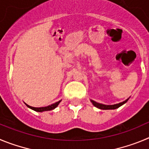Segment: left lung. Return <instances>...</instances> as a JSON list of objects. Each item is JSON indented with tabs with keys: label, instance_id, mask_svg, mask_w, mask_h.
<instances>
[{
	"label": "left lung",
	"instance_id": "1",
	"mask_svg": "<svg viewBox=\"0 0 149 149\" xmlns=\"http://www.w3.org/2000/svg\"><path fill=\"white\" fill-rule=\"evenodd\" d=\"M128 100H126L125 101L123 102H120L119 104H112V105H106V104H100V103H98L96 102L93 101V100H91V102L93 103V104L94 105L95 107L96 108H100V109H102V110H112V109H116V108H118L119 107H120L121 105H123V104L126 102Z\"/></svg>",
	"mask_w": 149,
	"mask_h": 149
}]
</instances>
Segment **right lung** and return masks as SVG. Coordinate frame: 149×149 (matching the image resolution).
Instances as JSON below:
<instances>
[{"mask_svg":"<svg viewBox=\"0 0 149 149\" xmlns=\"http://www.w3.org/2000/svg\"><path fill=\"white\" fill-rule=\"evenodd\" d=\"M60 102L61 101H58L57 102L54 103V104H52L51 105H49V106H47V107H42V108H35V107H32V106H29L28 104H26V106L28 108H31V109L34 110L35 111H38V112H42V111H51V110L54 109L55 108L58 106V104H59Z\"/></svg>","mask_w":149,"mask_h":149,"instance_id":"obj_1","label":"right lung"}]
</instances>
